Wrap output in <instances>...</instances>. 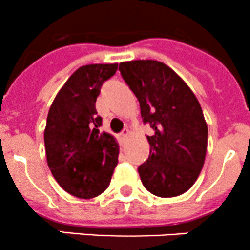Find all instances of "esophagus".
Here are the masks:
<instances>
[{"label": "esophagus", "mask_w": 250, "mask_h": 250, "mask_svg": "<svg viewBox=\"0 0 250 250\" xmlns=\"http://www.w3.org/2000/svg\"><path fill=\"white\" fill-rule=\"evenodd\" d=\"M128 136H130V131H128L127 128H124V130L122 131V133H120V135H119V140H120V142H122V143H125L126 141H127Z\"/></svg>", "instance_id": "obj_1"}]
</instances>
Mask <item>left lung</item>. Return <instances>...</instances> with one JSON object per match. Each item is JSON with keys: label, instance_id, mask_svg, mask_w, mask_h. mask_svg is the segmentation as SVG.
<instances>
[{"label": "left lung", "instance_id": "left-lung-1", "mask_svg": "<svg viewBox=\"0 0 250 250\" xmlns=\"http://www.w3.org/2000/svg\"><path fill=\"white\" fill-rule=\"evenodd\" d=\"M119 70L140 102L143 123L154 130L147 136L149 157L138 167L143 186L162 198L185 193L201 174L208 146V126L198 100L162 62H123Z\"/></svg>", "mask_w": 250, "mask_h": 250}]
</instances>
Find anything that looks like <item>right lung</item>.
Returning <instances> with one entry per match:
<instances>
[{"label": "right lung", "mask_w": 250, "mask_h": 250, "mask_svg": "<svg viewBox=\"0 0 250 250\" xmlns=\"http://www.w3.org/2000/svg\"><path fill=\"white\" fill-rule=\"evenodd\" d=\"M118 64H88L73 73L49 108L44 128L47 164L59 186L71 196L90 199L109 186L118 164L115 138L101 132L96 100Z\"/></svg>", "instance_id": "1"}]
</instances>
